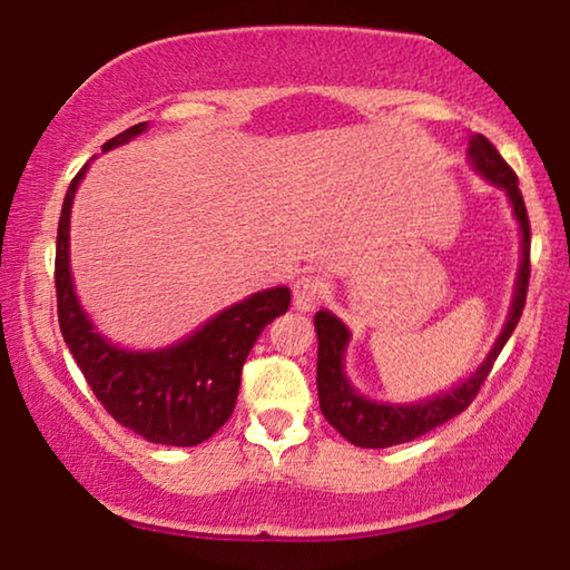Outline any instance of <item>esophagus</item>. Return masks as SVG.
Instances as JSON below:
<instances>
[{
    "label": "esophagus",
    "instance_id": "34e87169",
    "mask_svg": "<svg viewBox=\"0 0 570 570\" xmlns=\"http://www.w3.org/2000/svg\"><path fill=\"white\" fill-rule=\"evenodd\" d=\"M325 296V284L320 276H302L294 282L292 288V299L294 307L299 312H309L315 309V304Z\"/></svg>",
    "mask_w": 570,
    "mask_h": 570
}]
</instances>
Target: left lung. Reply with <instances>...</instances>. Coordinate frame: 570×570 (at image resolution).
<instances>
[{"instance_id": "left-lung-1", "label": "left lung", "mask_w": 570, "mask_h": 570, "mask_svg": "<svg viewBox=\"0 0 570 570\" xmlns=\"http://www.w3.org/2000/svg\"><path fill=\"white\" fill-rule=\"evenodd\" d=\"M468 155L478 173H483L488 180L507 190L509 202L514 206L519 227H522V266H519L517 294L514 304H511L509 320L483 366H480L470 380H464L460 387L449 390L439 397L423 400V403L415 405H384L362 397L354 387H351L346 374H343V351H346L351 333L338 317L320 309L315 315L320 411H323L325 421L331 423L341 436H346L348 442L356 446L384 449L392 444L413 442V439L429 434L431 429L442 426L449 419L460 415L464 407L475 400L480 387H483V382L488 380V374H491L493 362L499 358L501 348L507 346L519 317H522L529 286V237H532V232H529V216L522 190H519V178L507 165V159L499 155V149H495L483 134L472 136Z\"/></svg>"}]
</instances>
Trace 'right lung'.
<instances>
[{"label": "right lung", "instance_id": "obj_1", "mask_svg": "<svg viewBox=\"0 0 570 570\" xmlns=\"http://www.w3.org/2000/svg\"><path fill=\"white\" fill-rule=\"evenodd\" d=\"M147 124H136L102 144L121 147ZM87 165L69 183L56 235V307L59 327L100 405L134 434L155 444L196 446L214 436L235 411L243 364L263 327L288 309L286 286L266 288L232 304L178 346L134 354L95 333L79 307L69 271V214Z\"/></svg>", "mask_w": 570, "mask_h": 570}]
</instances>
